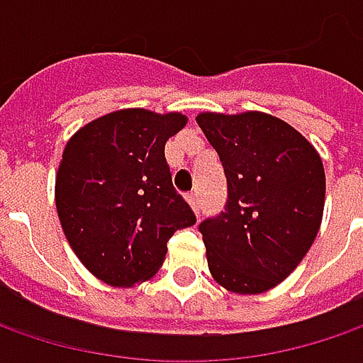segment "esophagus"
<instances>
[{
	"instance_id": "1",
	"label": "esophagus",
	"mask_w": 363,
	"mask_h": 363,
	"mask_svg": "<svg viewBox=\"0 0 363 363\" xmlns=\"http://www.w3.org/2000/svg\"><path fill=\"white\" fill-rule=\"evenodd\" d=\"M186 200H188V203L191 206V210L198 214V212H200V200H198V196H196V194H188Z\"/></svg>"
}]
</instances>
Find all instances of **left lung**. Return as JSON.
<instances>
[{"mask_svg": "<svg viewBox=\"0 0 363 363\" xmlns=\"http://www.w3.org/2000/svg\"><path fill=\"white\" fill-rule=\"evenodd\" d=\"M196 121L228 179L226 210L200 224L210 274L236 295L267 293L297 269L319 232L323 161L295 127L260 111Z\"/></svg>", "mask_w": 363, "mask_h": 363, "instance_id": "obj_1", "label": "left lung"}]
</instances>
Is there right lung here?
I'll return each mask as SVG.
<instances>
[{
    "label": "right lung",
    "instance_id": "1",
    "mask_svg": "<svg viewBox=\"0 0 363 363\" xmlns=\"http://www.w3.org/2000/svg\"><path fill=\"white\" fill-rule=\"evenodd\" d=\"M182 113L121 108L80 127L64 147L56 210L78 260L111 286L149 281L175 230L196 216L172 184L165 143Z\"/></svg>",
    "mask_w": 363,
    "mask_h": 363
}]
</instances>
